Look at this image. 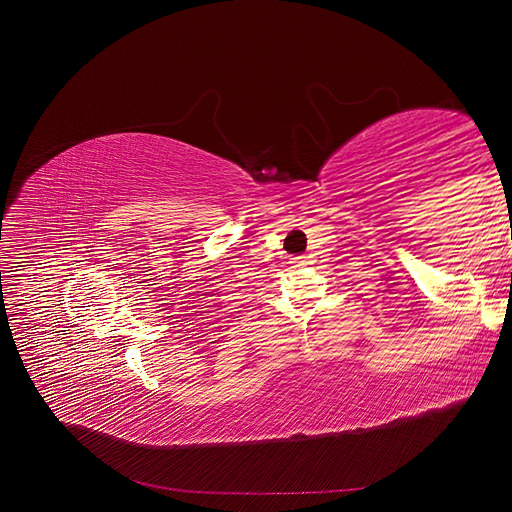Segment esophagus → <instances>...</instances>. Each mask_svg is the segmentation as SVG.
<instances>
[{
  "label": "esophagus",
  "instance_id": "obj_1",
  "mask_svg": "<svg viewBox=\"0 0 512 512\" xmlns=\"http://www.w3.org/2000/svg\"><path fill=\"white\" fill-rule=\"evenodd\" d=\"M302 258H306V256H296V258H294V262H302Z\"/></svg>",
  "mask_w": 512,
  "mask_h": 512
}]
</instances>
